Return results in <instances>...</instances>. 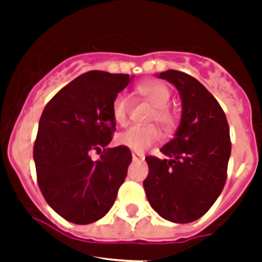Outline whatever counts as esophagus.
Listing matches in <instances>:
<instances>
[{
    "mask_svg": "<svg viewBox=\"0 0 262 262\" xmlns=\"http://www.w3.org/2000/svg\"><path fill=\"white\" fill-rule=\"evenodd\" d=\"M144 158H145V156L141 155V154H135V152L132 154V159L135 160V162H137V160H144Z\"/></svg>",
    "mask_w": 262,
    "mask_h": 262,
    "instance_id": "1",
    "label": "esophagus"
}]
</instances>
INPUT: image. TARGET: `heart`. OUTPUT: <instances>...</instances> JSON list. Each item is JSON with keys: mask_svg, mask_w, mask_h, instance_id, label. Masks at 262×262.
Instances as JSON below:
<instances>
[{"mask_svg": "<svg viewBox=\"0 0 262 262\" xmlns=\"http://www.w3.org/2000/svg\"><path fill=\"white\" fill-rule=\"evenodd\" d=\"M139 94L147 99L155 107L152 119L159 123L164 129H170L174 125V115L168 110V103L171 99V92L167 85L159 81H149L139 85ZM129 114V98L126 94H118L111 104V117L115 123L123 125ZM160 135L154 126H132L127 130L119 133L117 143L122 147L129 148L130 151L144 152L159 140Z\"/></svg>", "mask_w": 262, "mask_h": 262, "instance_id": "1", "label": "heart"}]
</instances>
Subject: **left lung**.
Returning a JSON list of instances; mask_svg holds the SVG:
<instances>
[{
	"instance_id": "1",
	"label": "left lung",
	"mask_w": 262,
	"mask_h": 262,
	"mask_svg": "<svg viewBox=\"0 0 262 262\" xmlns=\"http://www.w3.org/2000/svg\"><path fill=\"white\" fill-rule=\"evenodd\" d=\"M179 92L181 122L162 154L147 156L144 189L151 207L172 223H190L213 205L223 190L231 155L230 127L213 95L194 77L179 71L156 75Z\"/></svg>"
}]
</instances>
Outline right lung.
Returning a JSON list of instances; mask_svg holds the SVG:
<instances>
[{
  "label": "right lung",
  "instance_id": "obj_1",
  "mask_svg": "<svg viewBox=\"0 0 262 262\" xmlns=\"http://www.w3.org/2000/svg\"><path fill=\"white\" fill-rule=\"evenodd\" d=\"M133 76L91 71L63 87L39 119L34 162L39 189L59 216L94 223L114 205L132 162L126 147L107 148L115 122L111 104ZM102 151L99 161L90 152Z\"/></svg>",
  "mask_w": 262,
  "mask_h": 262
}]
</instances>
